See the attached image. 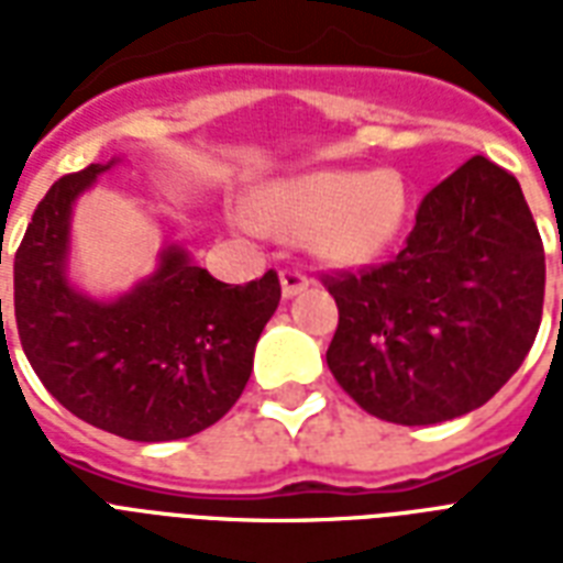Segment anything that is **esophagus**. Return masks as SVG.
Here are the masks:
<instances>
[{"label": "esophagus", "mask_w": 563, "mask_h": 563, "mask_svg": "<svg viewBox=\"0 0 563 563\" xmlns=\"http://www.w3.org/2000/svg\"><path fill=\"white\" fill-rule=\"evenodd\" d=\"M280 286H283V298H295V295L309 289V277L300 272V268H283Z\"/></svg>", "instance_id": "obj_1"}]
</instances>
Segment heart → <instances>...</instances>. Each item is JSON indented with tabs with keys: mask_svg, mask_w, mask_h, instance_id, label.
<instances>
[{
	"mask_svg": "<svg viewBox=\"0 0 563 563\" xmlns=\"http://www.w3.org/2000/svg\"><path fill=\"white\" fill-rule=\"evenodd\" d=\"M409 184L400 172H307L265 189L251 207V224L303 239L330 265H365L402 230Z\"/></svg>",
	"mask_w": 563,
	"mask_h": 563,
	"instance_id": "obj_1",
	"label": "heart"
}]
</instances>
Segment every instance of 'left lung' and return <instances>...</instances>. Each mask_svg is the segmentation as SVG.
Wrapping results in <instances>:
<instances>
[{"instance_id":"8db88e82","label":"left lung","mask_w":563,"mask_h":563,"mask_svg":"<svg viewBox=\"0 0 563 563\" xmlns=\"http://www.w3.org/2000/svg\"><path fill=\"white\" fill-rule=\"evenodd\" d=\"M339 307L335 383L379 420L427 427L511 379L543 316V242L523 189L471 157L423 195L400 254L321 274Z\"/></svg>"}]
</instances>
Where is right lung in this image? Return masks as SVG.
Listing matches in <instances>:
<instances>
[{"label":"right lung","instance_id":"obj_1","mask_svg":"<svg viewBox=\"0 0 563 563\" xmlns=\"http://www.w3.org/2000/svg\"><path fill=\"white\" fill-rule=\"evenodd\" d=\"M108 166L64 175L37 203L13 256V318L31 368L64 409L128 441H178L230 411L280 277L230 286L169 247L154 277L99 303L66 283L73 201ZM2 318V298H0Z\"/></svg>","mask_w":563,"mask_h":563}]
</instances>
